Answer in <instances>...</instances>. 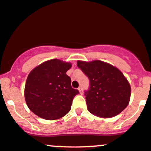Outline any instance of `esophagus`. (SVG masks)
Segmentation results:
<instances>
[{"instance_id": "obj_1", "label": "esophagus", "mask_w": 151, "mask_h": 151, "mask_svg": "<svg viewBox=\"0 0 151 151\" xmlns=\"http://www.w3.org/2000/svg\"><path fill=\"white\" fill-rule=\"evenodd\" d=\"M78 90H79V92H80V94H82V88H81V87H79Z\"/></svg>"}]
</instances>
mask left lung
Returning a JSON list of instances; mask_svg holds the SVG:
<instances>
[{
  "label": "left lung",
  "mask_w": 151,
  "mask_h": 151,
  "mask_svg": "<svg viewBox=\"0 0 151 151\" xmlns=\"http://www.w3.org/2000/svg\"><path fill=\"white\" fill-rule=\"evenodd\" d=\"M77 66L90 80V88L85 95L88 109L92 114L111 118L128 106L131 87L119 69L99 60L77 61Z\"/></svg>",
  "instance_id": "left-lung-1"
}]
</instances>
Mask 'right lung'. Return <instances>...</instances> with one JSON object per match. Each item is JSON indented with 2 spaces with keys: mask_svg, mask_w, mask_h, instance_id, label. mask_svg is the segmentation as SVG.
<instances>
[{
  "mask_svg": "<svg viewBox=\"0 0 151 151\" xmlns=\"http://www.w3.org/2000/svg\"><path fill=\"white\" fill-rule=\"evenodd\" d=\"M71 63L50 59L30 71L24 88L25 101L35 115L47 120H55L69 113L73 98L79 93L71 88L66 71Z\"/></svg>",
  "mask_w": 151,
  "mask_h": 151,
  "instance_id": "1",
  "label": "right lung"
}]
</instances>
